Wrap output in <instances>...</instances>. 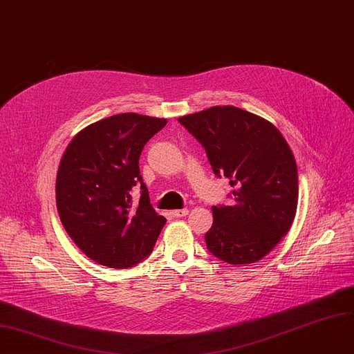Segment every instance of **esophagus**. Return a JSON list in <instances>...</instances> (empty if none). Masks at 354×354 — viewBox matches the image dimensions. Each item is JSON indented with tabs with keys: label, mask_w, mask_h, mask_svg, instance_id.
<instances>
[{
	"label": "esophagus",
	"mask_w": 354,
	"mask_h": 354,
	"mask_svg": "<svg viewBox=\"0 0 354 354\" xmlns=\"http://www.w3.org/2000/svg\"><path fill=\"white\" fill-rule=\"evenodd\" d=\"M187 213H189L187 209H178V210H172V212H171V214H172L174 217H183V216H186Z\"/></svg>",
	"instance_id": "34e87169"
}]
</instances>
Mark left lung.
I'll use <instances>...</instances> for the list:
<instances>
[{
    "label": "left lung",
    "mask_w": 354,
    "mask_h": 354,
    "mask_svg": "<svg viewBox=\"0 0 354 354\" xmlns=\"http://www.w3.org/2000/svg\"><path fill=\"white\" fill-rule=\"evenodd\" d=\"M178 121L206 149L217 176L230 179L233 206H213L207 250L233 266L260 261L288 234L298 206L295 156L268 120L214 106Z\"/></svg>",
    "instance_id": "obj_1"
}]
</instances>
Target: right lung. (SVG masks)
<instances>
[{
  "instance_id": "add662e5",
  "label": "right lung",
  "mask_w": 354,
  "mask_h": 354,
  "mask_svg": "<svg viewBox=\"0 0 354 354\" xmlns=\"http://www.w3.org/2000/svg\"><path fill=\"white\" fill-rule=\"evenodd\" d=\"M168 120L115 114L79 131L62 155L56 175L60 221L90 260L130 268L148 257L167 218L149 203L138 160L144 145ZM142 185L138 204L132 189Z\"/></svg>"
}]
</instances>
